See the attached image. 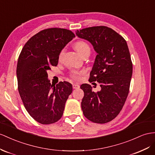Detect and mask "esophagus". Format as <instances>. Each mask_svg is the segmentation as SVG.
I'll use <instances>...</instances> for the list:
<instances>
[{
	"instance_id": "1",
	"label": "esophagus",
	"mask_w": 155,
	"mask_h": 155,
	"mask_svg": "<svg viewBox=\"0 0 155 155\" xmlns=\"http://www.w3.org/2000/svg\"><path fill=\"white\" fill-rule=\"evenodd\" d=\"M80 88V86L77 84H73V89H78Z\"/></svg>"
}]
</instances>
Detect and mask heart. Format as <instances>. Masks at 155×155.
<instances>
[{
	"mask_svg": "<svg viewBox=\"0 0 155 155\" xmlns=\"http://www.w3.org/2000/svg\"><path fill=\"white\" fill-rule=\"evenodd\" d=\"M74 48L78 52V54L81 55V56H83V55H84L87 52V51H90V46H88V44L84 41H78V42L75 43ZM64 52H65V49H63L60 51V53H59V59H61L63 54H64ZM81 73L79 72H77V71H73V72L71 74V76L72 78H73L74 79H77L78 78V76Z\"/></svg>",
	"mask_w": 155,
	"mask_h": 155,
	"instance_id": "b5f03b06",
	"label": "heart"
}]
</instances>
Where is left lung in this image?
I'll use <instances>...</instances> for the list:
<instances>
[{
	"instance_id": "left-lung-1",
	"label": "left lung",
	"mask_w": 155,
	"mask_h": 155,
	"mask_svg": "<svg viewBox=\"0 0 155 155\" xmlns=\"http://www.w3.org/2000/svg\"><path fill=\"white\" fill-rule=\"evenodd\" d=\"M79 38L89 41L97 55L89 81L98 82L101 90L83 84L84 93L81 107L89 120L99 124L111 121L120 112L130 90L132 62L126 41L121 35L106 26H95L76 31Z\"/></svg>"
}]
</instances>
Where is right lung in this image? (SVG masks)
<instances>
[{"label":"right lung","mask_w":155,"mask_h":155,"mask_svg":"<svg viewBox=\"0 0 155 155\" xmlns=\"http://www.w3.org/2000/svg\"><path fill=\"white\" fill-rule=\"evenodd\" d=\"M74 37L72 31L65 29H44L25 43L19 54L16 69L19 94L27 111L41 124L58 121L72 93L68 82L51 84L47 71L57 66L59 53Z\"/></svg>","instance_id":"1"}]
</instances>
